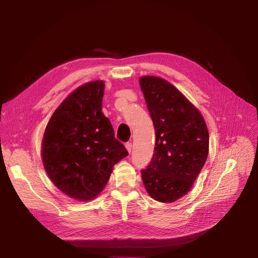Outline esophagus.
<instances>
[{
	"label": "esophagus",
	"mask_w": 258,
	"mask_h": 258,
	"mask_svg": "<svg viewBox=\"0 0 258 258\" xmlns=\"http://www.w3.org/2000/svg\"><path fill=\"white\" fill-rule=\"evenodd\" d=\"M132 147H133L132 142H126V143H125V148H126L128 153H131V152H132Z\"/></svg>",
	"instance_id": "34e87169"
}]
</instances>
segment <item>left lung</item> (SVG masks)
I'll use <instances>...</instances> for the list:
<instances>
[{
	"label": "left lung",
	"instance_id": "obj_1",
	"mask_svg": "<svg viewBox=\"0 0 258 258\" xmlns=\"http://www.w3.org/2000/svg\"><path fill=\"white\" fill-rule=\"evenodd\" d=\"M156 131L153 158L141 170L146 191L156 201H177L192 187L208 156L209 134L201 113L168 81L140 78Z\"/></svg>",
	"mask_w": 258,
	"mask_h": 258
}]
</instances>
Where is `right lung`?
Wrapping results in <instances>:
<instances>
[{"instance_id": "right-lung-1", "label": "right lung", "mask_w": 258, "mask_h": 258, "mask_svg": "<svg viewBox=\"0 0 258 258\" xmlns=\"http://www.w3.org/2000/svg\"><path fill=\"white\" fill-rule=\"evenodd\" d=\"M103 81L76 89L53 113L45 130L42 157L51 181L69 197L94 199L113 166L128 155L102 113Z\"/></svg>"}]
</instances>
